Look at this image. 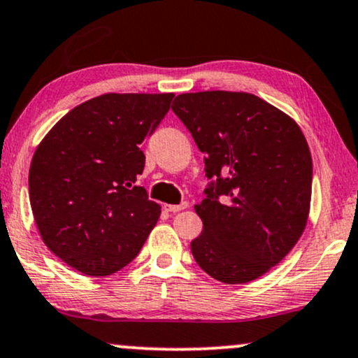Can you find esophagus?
Instances as JSON below:
<instances>
[{
  "label": "esophagus",
  "instance_id": "obj_1",
  "mask_svg": "<svg viewBox=\"0 0 358 358\" xmlns=\"http://www.w3.org/2000/svg\"><path fill=\"white\" fill-rule=\"evenodd\" d=\"M188 206L187 201H183V203L180 205H165L163 208L166 210V212H171V213H176V212H182V210H185Z\"/></svg>",
  "mask_w": 358,
  "mask_h": 358
}]
</instances>
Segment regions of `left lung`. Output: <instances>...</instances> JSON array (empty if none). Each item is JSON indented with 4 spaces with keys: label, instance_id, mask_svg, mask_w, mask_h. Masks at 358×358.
<instances>
[{
    "label": "left lung",
    "instance_id": "8db88e82",
    "mask_svg": "<svg viewBox=\"0 0 358 358\" xmlns=\"http://www.w3.org/2000/svg\"><path fill=\"white\" fill-rule=\"evenodd\" d=\"M171 110L205 155L206 176L217 180L195 205L203 222L190 245L196 264L228 285L257 280L307 227L313 168L302 130L243 92L183 93Z\"/></svg>",
    "mask_w": 358,
    "mask_h": 358
}]
</instances>
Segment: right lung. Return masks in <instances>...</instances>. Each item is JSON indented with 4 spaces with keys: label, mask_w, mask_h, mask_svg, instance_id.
Returning <instances> with one entry per match:
<instances>
[{
    "label": "right lung",
    "mask_w": 358,
    "mask_h": 358,
    "mask_svg": "<svg viewBox=\"0 0 358 358\" xmlns=\"http://www.w3.org/2000/svg\"><path fill=\"white\" fill-rule=\"evenodd\" d=\"M173 93H105L81 103L36 146L29 203L41 240L88 277H105L138 255L162 206L135 187L140 145L165 118Z\"/></svg>",
    "instance_id": "right-lung-1"
}]
</instances>
